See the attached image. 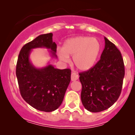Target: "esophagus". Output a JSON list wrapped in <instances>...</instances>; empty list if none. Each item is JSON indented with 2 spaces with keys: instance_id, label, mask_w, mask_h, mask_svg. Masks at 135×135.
Wrapping results in <instances>:
<instances>
[{
  "instance_id": "obj_1",
  "label": "esophagus",
  "mask_w": 135,
  "mask_h": 135,
  "mask_svg": "<svg viewBox=\"0 0 135 135\" xmlns=\"http://www.w3.org/2000/svg\"><path fill=\"white\" fill-rule=\"evenodd\" d=\"M78 79V75L76 73H71V81H76Z\"/></svg>"
}]
</instances>
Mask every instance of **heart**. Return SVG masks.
Instances as JSON below:
<instances>
[{"instance_id": "heart-1", "label": "heart", "mask_w": 135, "mask_h": 135, "mask_svg": "<svg viewBox=\"0 0 135 135\" xmlns=\"http://www.w3.org/2000/svg\"><path fill=\"white\" fill-rule=\"evenodd\" d=\"M100 51V44L96 38L79 36L68 39L62 50L58 51V56L64 62L73 56L74 65L81 71H87L94 65Z\"/></svg>"}]
</instances>
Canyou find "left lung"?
Masks as SVG:
<instances>
[{
  "mask_svg": "<svg viewBox=\"0 0 135 135\" xmlns=\"http://www.w3.org/2000/svg\"><path fill=\"white\" fill-rule=\"evenodd\" d=\"M105 47L100 59L87 71L79 73L81 100L90 112L108 109L117 102L122 90L124 65L120 51L104 37Z\"/></svg>",
  "mask_w": 135,
  "mask_h": 135,
  "instance_id": "left-lung-1",
  "label": "left lung"
}]
</instances>
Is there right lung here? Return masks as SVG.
Masks as SVG:
<instances>
[{
    "mask_svg": "<svg viewBox=\"0 0 135 135\" xmlns=\"http://www.w3.org/2000/svg\"><path fill=\"white\" fill-rule=\"evenodd\" d=\"M51 49L53 57L57 45L51 33L41 35L26 43L18 54L16 75L21 95L29 105L38 110L52 112L59 108L71 80V70H59L51 65L38 69L29 61L32 49Z\"/></svg>",
    "mask_w": 135,
    "mask_h": 135,
    "instance_id": "add662e5",
    "label": "right lung"
}]
</instances>
